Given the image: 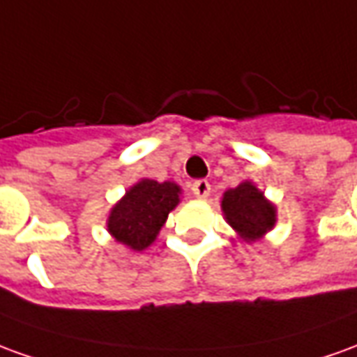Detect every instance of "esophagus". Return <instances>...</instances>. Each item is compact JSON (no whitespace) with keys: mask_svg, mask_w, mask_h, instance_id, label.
Instances as JSON below:
<instances>
[{"mask_svg":"<svg viewBox=\"0 0 357 357\" xmlns=\"http://www.w3.org/2000/svg\"><path fill=\"white\" fill-rule=\"evenodd\" d=\"M191 191H193V195L197 199H206V197L211 195V183L206 179H197L193 187H191Z\"/></svg>","mask_w":357,"mask_h":357,"instance_id":"34e87169","label":"esophagus"}]
</instances>
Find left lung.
Returning a JSON list of instances; mask_svg holds the SVG:
<instances>
[{
  "label": "left lung",
  "mask_w": 357,
  "mask_h": 357,
  "mask_svg": "<svg viewBox=\"0 0 357 357\" xmlns=\"http://www.w3.org/2000/svg\"><path fill=\"white\" fill-rule=\"evenodd\" d=\"M220 208L231 230L245 243L263 239L276 226V204L251 179L224 191Z\"/></svg>",
  "instance_id": "left-lung-1"
}]
</instances>
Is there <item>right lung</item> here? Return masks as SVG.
Here are the masks:
<instances>
[{"instance_id":"right-lung-1","label":"right lung","mask_w":357,"mask_h":357,"mask_svg":"<svg viewBox=\"0 0 357 357\" xmlns=\"http://www.w3.org/2000/svg\"><path fill=\"white\" fill-rule=\"evenodd\" d=\"M179 201L181 187L176 181L139 179L112 206L106 220L109 236L131 251H144L158 238Z\"/></svg>"}]
</instances>
